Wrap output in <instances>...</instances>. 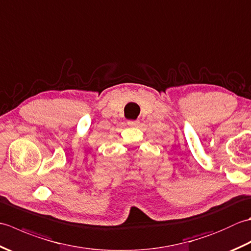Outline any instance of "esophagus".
I'll return each instance as SVG.
<instances>
[{
    "instance_id": "1",
    "label": "esophagus",
    "mask_w": 251,
    "mask_h": 251,
    "mask_svg": "<svg viewBox=\"0 0 251 251\" xmlns=\"http://www.w3.org/2000/svg\"><path fill=\"white\" fill-rule=\"evenodd\" d=\"M127 124H128L129 126H132V127H138V126H140V122L139 121H129Z\"/></svg>"
}]
</instances>
